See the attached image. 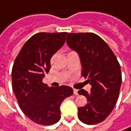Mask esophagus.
I'll return each instance as SVG.
<instances>
[{"label": "esophagus", "mask_w": 131, "mask_h": 131, "mask_svg": "<svg viewBox=\"0 0 131 131\" xmlns=\"http://www.w3.org/2000/svg\"><path fill=\"white\" fill-rule=\"evenodd\" d=\"M74 95H78V90L74 89Z\"/></svg>", "instance_id": "34e87169"}]
</instances>
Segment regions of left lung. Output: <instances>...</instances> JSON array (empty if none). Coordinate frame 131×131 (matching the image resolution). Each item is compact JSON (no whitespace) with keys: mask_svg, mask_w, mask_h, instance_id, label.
<instances>
[{"mask_svg":"<svg viewBox=\"0 0 131 131\" xmlns=\"http://www.w3.org/2000/svg\"><path fill=\"white\" fill-rule=\"evenodd\" d=\"M67 43L81 59L82 76L91 85V92L78 91L88 104L78 107V117L91 125L104 121L114 109L122 82L119 62L107 43L94 33H68Z\"/></svg>","mask_w":131,"mask_h":131,"instance_id":"left-lung-1","label":"left lung"}]
</instances>
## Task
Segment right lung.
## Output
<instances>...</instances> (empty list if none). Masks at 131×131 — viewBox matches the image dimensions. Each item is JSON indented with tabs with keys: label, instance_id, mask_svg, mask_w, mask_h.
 Masks as SVG:
<instances>
[{
	"label": "right lung",
	"instance_id": "1",
	"mask_svg": "<svg viewBox=\"0 0 131 131\" xmlns=\"http://www.w3.org/2000/svg\"><path fill=\"white\" fill-rule=\"evenodd\" d=\"M66 32L38 33L23 46L12 68V88L24 114L40 125H52L60 119V106L73 95L71 87L49 88L43 78L50 68L51 57L64 44Z\"/></svg>",
	"mask_w": 131,
	"mask_h": 131
}]
</instances>
